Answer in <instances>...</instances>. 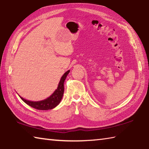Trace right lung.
Wrapping results in <instances>:
<instances>
[{
    "mask_svg": "<svg viewBox=\"0 0 149 149\" xmlns=\"http://www.w3.org/2000/svg\"><path fill=\"white\" fill-rule=\"evenodd\" d=\"M70 72V70L66 72L60 80L58 88L55 90L51 95L47 99L41 100L37 101V102H33V101H30L24 99L20 96L21 99L24 101L25 103H26L27 105L30 106L31 107L35 108L39 110H49L54 108L55 107L58 105L59 102H61L62 97L64 93V83L66 79V77Z\"/></svg>",
    "mask_w": 149,
    "mask_h": 149,
    "instance_id": "right-lung-1",
    "label": "right lung"
}]
</instances>
